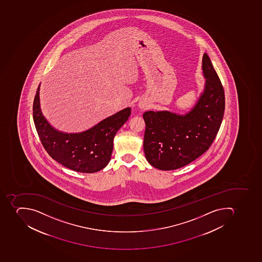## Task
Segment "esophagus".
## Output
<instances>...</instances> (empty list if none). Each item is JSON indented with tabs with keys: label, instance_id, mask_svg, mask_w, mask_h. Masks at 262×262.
<instances>
[{
	"label": "esophagus",
	"instance_id": "34e87169",
	"mask_svg": "<svg viewBox=\"0 0 262 262\" xmlns=\"http://www.w3.org/2000/svg\"><path fill=\"white\" fill-rule=\"evenodd\" d=\"M138 105H139V107L142 108V109H144V108L146 107V103H144V102H140Z\"/></svg>",
	"mask_w": 262,
	"mask_h": 262
}]
</instances>
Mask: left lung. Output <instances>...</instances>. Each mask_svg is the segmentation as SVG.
I'll return each instance as SVG.
<instances>
[{"label":"left lung","instance_id":"left-lung-1","mask_svg":"<svg viewBox=\"0 0 262 262\" xmlns=\"http://www.w3.org/2000/svg\"><path fill=\"white\" fill-rule=\"evenodd\" d=\"M204 90L189 112L143 114V149L150 165L161 170L185 166L208 150L221 128L225 112L224 88L206 53L202 58Z\"/></svg>","mask_w":262,"mask_h":262}]
</instances>
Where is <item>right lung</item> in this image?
<instances>
[{"label":"right lung","mask_w":262,"mask_h":262,"mask_svg":"<svg viewBox=\"0 0 262 262\" xmlns=\"http://www.w3.org/2000/svg\"><path fill=\"white\" fill-rule=\"evenodd\" d=\"M40 84L33 105V121L41 144L55 161L80 173H95L111 161L113 140L131 114L127 107L96 124L90 129L67 134L55 129L41 113Z\"/></svg>","instance_id":"add662e5"}]
</instances>
